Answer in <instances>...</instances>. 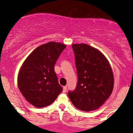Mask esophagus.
Returning a JSON list of instances; mask_svg holds the SVG:
<instances>
[{"label": "esophagus", "mask_w": 133, "mask_h": 133, "mask_svg": "<svg viewBox=\"0 0 133 133\" xmlns=\"http://www.w3.org/2000/svg\"><path fill=\"white\" fill-rule=\"evenodd\" d=\"M66 90H67V87H66V86H64V87H63V93H66Z\"/></svg>", "instance_id": "esophagus-1"}]
</instances>
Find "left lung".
<instances>
[{
	"label": "left lung",
	"instance_id": "obj_1",
	"mask_svg": "<svg viewBox=\"0 0 133 133\" xmlns=\"http://www.w3.org/2000/svg\"><path fill=\"white\" fill-rule=\"evenodd\" d=\"M78 81L68 96L78 109L90 111L99 108L110 96L114 75L109 62L98 50L88 45L73 44Z\"/></svg>",
	"mask_w": 133,
	"mask_h": 133
}]
</instances>
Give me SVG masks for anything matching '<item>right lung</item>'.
Returning <instances> with one entry per match:
<instances>
[{
	"label": "right lung",
	"mask_w": 133,
	"mask_h": 133,
	"mask_svg": "<svg viewBox=\"0 0 133 133\" xmlns=\"http://www.w3.org/2000/svg\"><path fill=\"white\" fill-rule=\"evenodd\" d=\"M65 48V45L60 43L42 45L34 50L21 66L18 87L25 99L36 108L51 105L63 91L55 64Z\"/></svg>",
	"instance_id": "add662e5"
}]
</instances>
